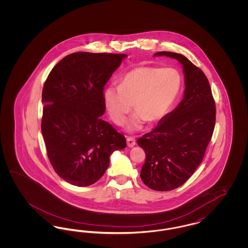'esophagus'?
<instances>
[{"label": "esophagus", "mask_w": 248, "mask_h": 248, "mask_svg": "<svg viewBox=\"0 0 248 248\" xmlns=\"http://www.w3.org/2000/svg\"><path fill=\"white\" fill-rule=\"evenodd\" d=\"M126 142H127V146H128L129 148H132V147H134V146L136 145V140H135L134 138H132V137L127 138Z\"/></svg>", "instance_id": "esophagus-1"}]
</instances>
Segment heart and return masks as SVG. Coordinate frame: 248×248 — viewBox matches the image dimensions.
I'll list each match as a JSON object with an SVG mask.
<instances>
[{
	"label": "heart",
	"instance_id": "obj_1",
	"mask_svg": "<svg viewBox=\"0 0 248 248\" xmlns=\"http://www.w3.org/2000/svg\"><path fill=\"white\" fill-rule=\"evenodd\" d=\"M181 77L171 67H139L125 73L119 86L110 85L104 92L107 110L117 124H123L134 108L138 110L131 116L127 128L140 129L149 119L156 122L163 118L177 98Z\"/></svg>",
	"mask_w": 248,
	"mask_h": 248
}]
</instances>
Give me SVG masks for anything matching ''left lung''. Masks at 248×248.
<instances>
[{
    "instance_id": "obj_1",
    "label": "left lung",
    "mask_w": 248,
    "mask_h": 248,
    "mask_svg": "<svg viewBox=\"0 0 248 248\" xmlns=\"http://www.w3.org/2000/svg\"><path fill=\"white\" fill-rule=\"evenodd\" d=\"M154 56L177 59L185 76L183 99L152 132L138 140L146 154L140 172L143 183L166 191L184 184L200 165L215 128L216 105L206 76L186 57L165 51Z\"/></svg>"
}]
</instances>
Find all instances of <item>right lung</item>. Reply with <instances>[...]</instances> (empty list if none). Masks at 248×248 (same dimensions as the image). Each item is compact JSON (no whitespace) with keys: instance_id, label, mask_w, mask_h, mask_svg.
I'll return each instance as SVG.
<instances>
[{"instance_id":"right-lung-1","label":"right lung","mask_w":248,"mask_h":248,"mask_svg":"<svg viewBox=\"0 0 248 248\" xmlns=\"http://www.w3.org/2000/svg\"><path fill=\"white\" fill-rule=\"evenodd\" d=\"M124 54L77 52L53 68L43 88L42 134L56 173L85 187L102 177L109 157L126 147L124 135L102 120L104 85Z\"/></svg>"}]
</instances>
